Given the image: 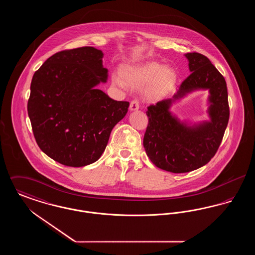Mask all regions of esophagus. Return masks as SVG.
<instances>
[{"label":"esophagus","mask_w":255,"mask_h":255,"mask_svg":"<svg viewBox=\"0 0 255 255\" xmlns=\"http://www.w3.org/2000/svg\"><path fill=\"white\" fill-rule=\"evenodd\" d=\"M138 108H139V101L137 98H134L130 103V110L135 111V110H138Z\"/></svg>","instance_id":"1"}]
</instances>
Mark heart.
Returning <instances> with one entry per match:
<instances>
[{"label": "heart", "mask_w": 255, "mask_h": 255, "mask_svg": "<svg viewBox=\"0 0 255 255\" xmlns=\"http://www.w3.org/2000/svg\"><path fill=\"white\" fill-rule=\"evenodd\" d=\"M123 76L117 74L114 76V83L120 87H126V82L130 85L142 86L150 81H154L153 86L149 90V94L152 96L160 95L165 92L176 80V74L174 71L168 68H164L158 63H149L139 67H128L123 70Z\"/></svg>", "instance_id": "1"}]
</instances>
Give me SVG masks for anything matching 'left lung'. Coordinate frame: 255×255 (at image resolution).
<instances>
[{
  "label": "left lung",
  "mask_w": 255,
  "mask_h": 255,
  "mask_svg": "<svg viewBox=\"0 0 255 255\" xmlns=\"http://www.w3.org/2000/svg\"><path fill=\"white\" fill-rule=\"evenodd\" d=\"M190 75L177 94L147 107L148 125L143 146L150 160L160 169L186 173L198 169L213 158L222 142L230 119L228 89L224 76L201 53H186ZM198 88L209 89L212 121L193 128L181 124L169 112L172 102Z\"/></svg>",
  "instance_id": "left-lung-1"
}]
</instances>
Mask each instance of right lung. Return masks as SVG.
<instances>
[{
    "label": "right lung",
    "instance_id": "right-lung-1",
    "mask_svg": "<svg viewBox=\"0 0 255 255\" xmlns=\"http://www.w3.org/2000/svg\"><path fill=\"white\" fill-rule=\"evenodd\" d=\"M103 53L93 47L56 52L37 70L30 84L27 114L37 144L49 158L81 167L104 152L115 125L129 102L95 88L106 82Z\"/></svg>",
    "mask_w": 255,
    "mask_h": 255
}]
</instances>
